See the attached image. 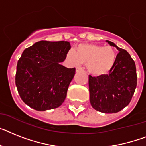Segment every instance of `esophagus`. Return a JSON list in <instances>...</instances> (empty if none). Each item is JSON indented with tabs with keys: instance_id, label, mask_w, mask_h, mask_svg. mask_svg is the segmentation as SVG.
I'll list each match as a JSON object with an SVG mask.
<instances>
[{
	"instance_id": "obj_1",
	"label": "esophagus",
	"mask_w": 146,
	"mask_h": 146,
	"mask_svg": "<svg viewBox=\"0 0 146 146\" xmlns=\"http://www.w3.org/2000/svg\"><path fill=\"white\" fill-rule=\"evenodd\" d=\"M81 70H82V68H81V67H76V72H79V71Z\"/></svg>"
}]
</instances>
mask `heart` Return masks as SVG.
<instances>
[{"instance_id": "obj_1", "label": "heart", "mask_w": 146, "mask_h": 146, "mask_svg": "<svg viewBox=\"0 0 146 146\" xmlns=\"http://www.w3.org/2000/svg\"><path fill=\"white\" fill-rule=\"evenodd\" d=\"M67 60L73 66L86 64L88 73L95 76L108 73L116 61V52L111 46H102L90 44H81L75 52L68 51Z\"/></svg>"}]
</instances>
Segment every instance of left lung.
<instances>
[{
  "mask_svg": "<svg viewBox=\"0 0 146 146\" xmlns=\"http://www.w3.org/2000/svg\"><path fill=\"white\" fill-rule=\"evenodd\" d=\"M119 51L109 74L89 76L90 102L96 111L113 113L125 108L131 100L137 87L135 63L126 50L106 41Z\"/></svg>",
  "mask_w": 146,
  "mask_h": 146,
  "instance_id": "obj_1",
  "label": "left lung"
}]
</instances>
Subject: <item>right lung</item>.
I'll use <instances>...</instances> for the list:
<instances>
[{"label":"right lung","mask_w":146,"mask_h":146,"mask_svg":"<svg viewBox=\"0 0 146 146\" xmlns=\"http://www.w3.org/2000/svg\"><path fill=\"white\" fill-rule=\"evenodd\" d=\"M68 41H41L25 49L18 60L15 84L26 105L38 111L62 105L75 68L61 64L70 49Z\"/></svg>","instance_id":"right-lung-1"}]
</instances>
